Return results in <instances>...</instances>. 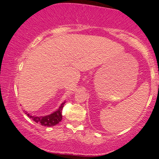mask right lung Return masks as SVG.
<instances>
[{"label": "right lung", "mask_w": 159, "mask_h": 159, "mask_svg": "<svg viewBox=\"0 0 159 159\" xmlns=\"http://www.w3.org/2000/svg\"><path fill=\"white\" fill-rule=\"evenodd\" d=\"M65 102H64L63 103H61L57 111L53 112L52 114L50 115L44 116H36L29 114L27 112H26V114L29 118H31L36 123H39L41 125L47 126V127H52V126L58 124L61 121V119H62L61 110L63 109L64 104H65Z\"/></svg>", "instance_id": "add662e5"}]
</instances>
